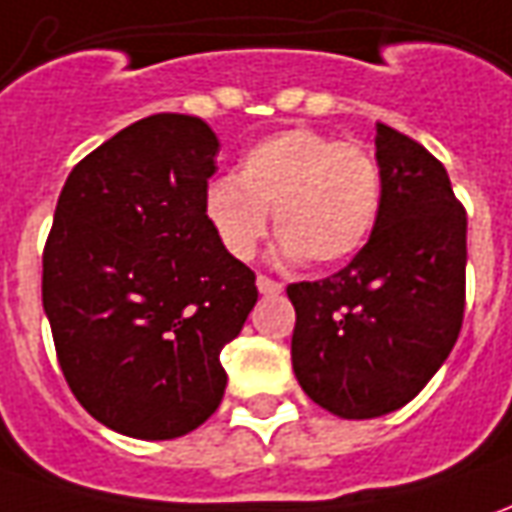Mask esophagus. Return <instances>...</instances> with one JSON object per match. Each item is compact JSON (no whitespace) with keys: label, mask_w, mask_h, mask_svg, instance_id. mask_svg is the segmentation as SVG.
I'll list each match as a JSON object with an SVG mask.
<instances>
[{"label":"esophagus","mask_w":512,"mask_h":512,"mask_svg":"<svg viewBox=\"0 0 512 512\" xmlns=\"http://www.w3.org/2000/svg\"><path fill=\"white\" fill-rule=\"evenodd\" d=\"M257 291H260V294H280V291H283V283H280V280H271L266 274H257Z\"/></svg>","instance_id":"esophagus-1"}]
</instances>
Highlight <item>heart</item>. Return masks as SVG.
Wrapping results in <instances>:
<instances>
[{"label":"heart","mask_w":512,"mask_h":512,"mask_svg":"<svg viewBox=\"0 0 512 512\" xmlns=\"http://www.w3.org/2000/svg\"><path fill=\"white\" fill-rule=\"evenodd\" d=\"M378 207L381 170L373 154L314 128L260 139L243 154L235 179L218 176L204 190L212 232L238 260L255 255L274 212L285 260L342 263L367 243Z\"/></svg>","instance_id":"obj_1"}]
</instances>
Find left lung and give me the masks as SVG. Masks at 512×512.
<instances>
[{"instance_id":"8db88e82","label":"left lung","mask_w":512,"mask_h":512,"mask_svg":"<svg viewBox=\"0 0 512 512\" xmlns=\"http://www.w3.org/2000/svg\"><path fill=\"white\" fill-rule=\"evenodd\" d=\"M381 207L370 241L325 280L291 283V361L305 395L347 420L395 412L440 370L465 314L468 218L440 159L375 123Z\"/></svg>"}]
</instances>
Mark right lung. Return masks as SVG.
<instances>
[{
    "instance_id": "add662e5",
    "label": "right lung",
    "mask_w": 512,
    "mask_h": 512,
    "mask_svg": "<svg viewBox=\"0 0 512 512\" xmlns=\"http://www.w3.org/2000/svg\"><path fill=\"white\" fill-rule=\"evenodd\" d=\"M218 137L190 114L123 128L58 196L41 300L72 395L137 440L198 429L227 389L221 350L257 302L255 271L204 215Z\"/></svg>"
}]
</instances>
